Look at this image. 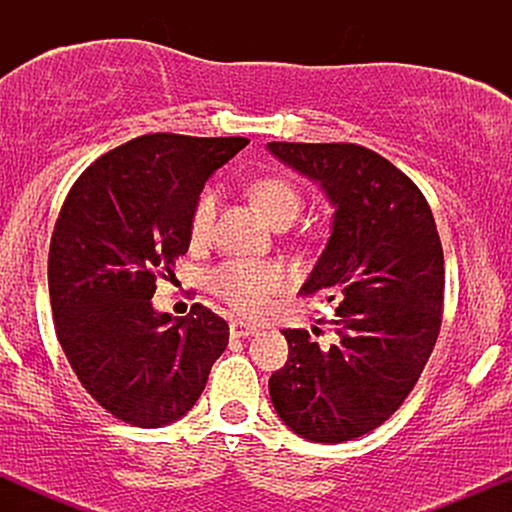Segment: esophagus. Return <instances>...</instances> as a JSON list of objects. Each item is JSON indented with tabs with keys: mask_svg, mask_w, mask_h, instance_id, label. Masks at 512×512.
I'll use <instances>...</instances> for the list:
<instances>
[{
	"mask_svg": "<svg viewBox=\"0 0 512 512\" xmlns=\"http://www.w3.org/2000/svg\"><path fill=\"white\" fill-rule=\"evenodd\" d=\"M255 332H257V327L250 325V322H243V320H233L231 322V337L245 339V337H252Z\"/></svg>",
	"mask_w": 512,
	"mask_h": 512,
	"instance_id": "esophagus-1",
	"label": "esophagus"
}]
</instances>
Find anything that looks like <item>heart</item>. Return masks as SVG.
I'll list each match as a JSON object with an SVG mask.
<instances>
[{
  "mask_svg": "<svg viewBox=\"0 0 512 512\" xmlns=\"http://www.w3.org/2000/svg\"><path fill=\"white\" fill-rule=\"evenodd\" d=\"M250 197L264 211L272 223L296 219L301 211V192L296 185L279 175L255 180L250 185ZM216 214V192L204 190L199 195L195 209H192L190 231L195 238H204L209 233L211 221ZM211 293L226 301L231 308L245 315H260L274 293H279L286 284V274L276 262H252V260H231L223 262L209 274Z\"/></svg>",
  "mask_w": 512,
  "mask_h": 512,
  "instance_id": "obj_1",
  "label": "heart"
}]
</instances>
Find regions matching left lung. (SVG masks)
<instances>
[{
	"label": "left lung",
	"instance_id": "1",
	"mask_svg": "<svg viewBox=\"0 0 512 512\" xmlns=\"http://www.w3.org/2000/svg\"><path fill=\"white\" fill-rule=\"evenodd\" d=\"M269 154L320 185L332 233L301 286L339 301L337 342L284 330L289 361L269 378L279 419L313 443L378 428L419 380L440 332L443 248L431 207L402 170L356 144L269 142Z\"/></svg>",
	"mask_w": 512,
	"mask_h": 512
}]
</instances>
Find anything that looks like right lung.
Instances as JSON below:
<instances>
[{"label": "right lung", "instance_id": "1", "mask_svg": "<svg viewBox=\"0 0 512 512\" xmlns=\"http://www.w3.org/2000/svg\"><path fill=\"white\" fill-rule=\"evenodd\" d=\"M245 144L146 134L98 158L64 199L48 257L57 339L84 390L125 424L182 419L226 349L223 317L195 305L173 320L151 298L190 248L204 182Z\"/></svg>", "mask_w": 512, "mask_h": 512}]
</instances>
